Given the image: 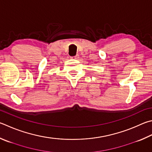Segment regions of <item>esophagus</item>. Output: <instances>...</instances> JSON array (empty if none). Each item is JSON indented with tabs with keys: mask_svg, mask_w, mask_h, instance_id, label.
<instances>
[{
	"mask_svg": "<svg viewBox=\"0 0 152 152\" xmlns=\"http://www.w3.org/2000/svg\"><path fill=\"white\" fill-rule=\"evenodd\" d=\"M72 58H74V59H78V58H79V55H78V54H76V56L72 57Z\"/></svg>",
	"mask_w": 152,
	"mask_h": 152,
	"instance_id": "34e87169",
	"label": "esophagus"
}]
</instances>
